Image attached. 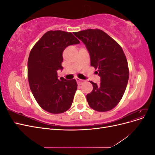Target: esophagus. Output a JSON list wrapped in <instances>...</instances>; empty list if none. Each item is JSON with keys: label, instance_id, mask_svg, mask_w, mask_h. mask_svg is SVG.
Masks as SVG:
<instances>
[{"label": "esophagus", "instance_id": "34e87169", "mask_svg": "<svg viewBox=\"0 0 155 155\" xmlns=\"http://www.w3.org/2000/svg\"><path fill=\"white\" fill-rule=\"evenodd\" d=\"M76 81H77V83L78 84V85H81V84L83 83V80H82V79H79L78 78H76Z\"/></svg>", "mask_w": 155, "mask_h": 155}]
</instances>
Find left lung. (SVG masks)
I'll use <instances>...</instances> for the list:
<instances>
[{
  "instance_id": "1",
  "label": "left lung",
  "mask_w": 155,
  "mask_h": 155,
  "mask_svg": "<svg viewBox=\"0 0 155 155\" xmlns=\"http://www.w3.org/2000/svg\"><path fill=\"white\" fill-rule=\"evenodd\" d=\"M74 34L85 45L91 57V65L97 70L100 85L90 81L92 91L87 95L88 104L98 112L112 110L119 104L127 85L129 70L121 46L105 32L88 29Z\"/></svg>"
}]
</instances>
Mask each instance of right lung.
I'll return each mask as SVG.
<instances>
[{"instance_id":"obj_1","label":"right lung","mask_w":155,"mask_h":155,"mask_svg":"<svg viewBox=\"0 0 155 155\" xmlns=\"http://www.w3.org/2000/svg\"><path fill=\"white\" fill-rule=\"evenodd\" d=\"M79 43L71 32L50 30L30 51L28 61L30 90L39 106L50 113H63L72 105L78 87L76 79H59L58 70L63 69L64 50Z\"/></svg>"}]
</instances>
